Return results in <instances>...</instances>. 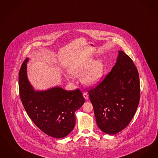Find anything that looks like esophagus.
<instances>
[{
	"instance_id": "obj_1",
	"label": "esophagus",
	"mask_w": 158,
	"mask_h": 158,
	"mask_svg": "<svg viewBox=\"0 0 158 158\" xmlns=\"http://www.w3.org/2000/svg\"><path fill=\"white\" fill-rule=\"evenodd\" d=\"M83 97H84V98L86 99V100H88L89 99V96L88 95V94L87 93H86V92H85V93H83Z\"/></svg>"
}]
</instances>
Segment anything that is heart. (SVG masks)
Here are the masks:
<instances>
[{
  "label": "heart",
  "instance_id": "b5f03b06",
  "mask_svg": "<svg viewBox=\"0 0 158 158\" xmlns=\"http://www.w3.org/2000/svg\"><path fill=\"white\" fill-rule=\"evenodd\" d=\"M106 68L103 60L94 58H86L79 60L72 64L68 72L72 76L80 77L82 83L87 86H94L101 82L105 75ZM67 79L70 78L65 76Z\"/></svg>",
  "mask_w": 158,
  "mask_h": 158
}]
</instances>
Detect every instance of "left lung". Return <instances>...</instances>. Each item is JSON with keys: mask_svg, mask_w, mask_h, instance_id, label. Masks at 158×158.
Returning <instances> with one entry per match:
<instances>
[{"mask_svg": "<svg viewBox=\"0 0 158 158\" xmlns=\"http://www.w3.org/2000/svg\"><path fill=\"white\" fill-rule=\"evenodd\" d=\"M116 63L105 79L89 91L96 123L102 132L114 135L132 119L140 98L139 73L132 60L118 51Z\"/></svg>", "mask_w": 158, "mask_h": 158, "instance_id": "obj_1", "label": "left lung"}]
</instances>
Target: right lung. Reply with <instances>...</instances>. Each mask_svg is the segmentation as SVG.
<instances>
[{
    "label": "right lung",
    "mask_w": 158,
    "mask_h": 158,
    "mask_svg": "<svg viewBox=\"0 0 158 158\" xmlns=\"http://www.w3.org/2000/svg\"><path fill=\"white\" fill-rule=\"evenodd\" d=\"M26 58L19 73V94L26 112L33 123L44 133L63 138L75 125V111L85 103L79 89L68 91L55 86L45 90H35L27 74Z\"/></svg>",
    "instance_id": "add662e5"
}]
</instances>
